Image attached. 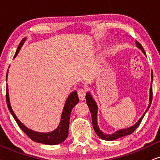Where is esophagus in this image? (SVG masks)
Here are the masks:
<instances>
[{
    "mask_svg": "<svg viewBox=\"0 0 160 160\" xmlns=\"http://www.w3.org/2000/svg\"><path fill=\"white\" fill-rule=\"evenodd\" d=\"M78 94L79 96V98H80V100H85V97H86V88H80L78 91Z\"/></svg>",
    "mask_w": 160,
    "mask_h": 160,
    "instance_id": "obj_1",
    "label": "esophagus"
}]
</instances>
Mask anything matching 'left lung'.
I'll use <instances>...</instances> for the list:
<instances>
[{
    "label": "left lung",
    "instance_id": "obj_1",
    "mask_svg": "<svg viewBox=\"0 0 160 160\" xmlns=\"http://www.w3.org/2000/svg\"><path fill=\"white\" fill-rule=\"evenodd\" d=\"M136 44L138 48H140L142 50V52L145 54V52L143 49L142 45L139 43L138 41L136 40ZM151 79H152L153 81V72L151 73ZM152 81H151V88H150V98H149V106L148 107L147 110L145 111V112L144 113V114L142 115V117L138 120L136 124H134L133 126L130 127V128H125V129H121V130H119L116 131V132L112 134H106L102 133V131L100 130L99 128L98 125V120H97V115H98V106H97L96 102L94 100V99L92 98V96L90 94V93L87 92L86 95V103L88 105V108H89L91 114H92V125L93 128H94V130L96 132V134H98V137H100L102 139H104V140H108V141H112L114 140V139H117L118 138H120V137H124V136H127V135H129L131 134H132L134 131L136 130L137 127L139 126V124H140L141 122H142V120L144 117L145 113L147 112V111L148 110L149 108H150L151 102H152V98H153V91H152Z\"/></svg>",
    "mask_w": 160,
    "mask_h": 160
}]
</instances>
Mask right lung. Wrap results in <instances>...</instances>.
I'll return each mask as SVG.
<instances>
[{"instance_id":"1","label":"right lung","mask_w":160,"mask_h":160,"mask_svg":"<svg viewBox=\"0 0 160 160\" xmlns=\"http://www.w3.org/2000/svg\"><path fill=\"white\" fill-rule=\"evenodd\" d=\"M26 40V38H23L20 43L19 46H18L17 51L15 52V57L17 56V54L19 52L20 49H21V46H23ZM7 75H8V71L7 73ZM6 99H7V103L8 108H9V112H11L12 115L14 119H15L16 122L18 123V126L21 128V130L23 131L25 134L29 137L32 140L35 141L36 142L43 143V144L46 145H57L60 144L63 142L66 139V137L68 135V127H69V119L71 112H72L73 107L78 103L79 102V98L78 96V93L76 91H74L72 93H71L67 100L66 101L65 106H64L63 110H62L61 120H60V125L54 131L48 133H39L36 132V131H32L30 129L27 128L25 125L22 122H20L15 114V113L12 109V107L10 106L9 102V93H8V86L7 87V94H6Z\"/></svg>"}]
</instances>
